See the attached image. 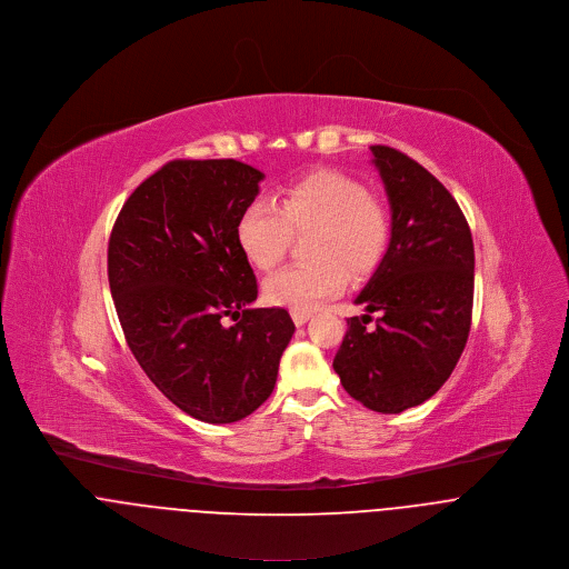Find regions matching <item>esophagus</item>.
<instances>
[{
    "label": "esophagus",
    "instance_id": "obj_1",
    "mask_svg": "<svg viewBox=\"0 0 569 569\" xmlns=\"http://www.w3.org/2000/svg\"><path fill=\"white\" fill-rule=\"evenodd\" d=\"M310 317H312V312H303V310H292V321H295V326H306Z\"/></svg>",
    "mask_w": 569,
    "mask_h": 569
}]
</instances>
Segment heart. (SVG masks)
<instances>
[{"label":"heart","mask_w":569,"mask_h":569,"mask_svg":"<svg viewBox=\"0 0 569 569\" xmlns=\"http://www.w3.org/2000/svg\"><path fill=\"white\" fill-rule=\"evenodd\" d=\"M308 239L310 261L272 274L263 295L272 306L310 312L341 292L351 279L369 277L391 241L387 207L356 178L321 169L277 193V207L250 202L237 220V243L248 263L268 272L281 263L295 234Z\"/></svg>","instance_id":"obj_1"}]
</instances>
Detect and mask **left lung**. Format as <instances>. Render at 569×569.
I'll list each match as a JSON object with an SVG mask.
<instances>
[{
    "instance_id": "left-lung-1",
    "label": "left lung",
    "mask_w": 569,
    "mask_h": 569,
    "mask_svg": "<svg viewBox=\"0 0 569 569\" xmlns=\"http://www.w3.org/2000/svg\"><path fill=\"white\" fill-rule=\"evenodd\" d=\"M391 207V241L353 303L335 356L345 391L378 413L429 400L453 373L472 317L475 248L447 187L407 153L373 144ZM373 311L377 326L367 329Z\"/></svg>"
}]
</instances>
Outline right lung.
Wrapping results in <instances>:
<instances>
[{
  "instance_id": "obj_1",
  "label": "right lung",
  "mask_w": 569,
  "mask_h": 569,
  "mask_svg": "<svg viewBox=\"0 0 569 569\" xmlns=\"http://www.w3.org/2000/svg\"><path fill=\"white\" fill-rule=\"evenodd\" d=\"M261 180L230 158L171 160L127 198L108 246L131 353L178 409L209 425L237 422L268 400L295 335L288 310L250 308L257 279L234 228Z\"/></svg>"
}]
</instances>
